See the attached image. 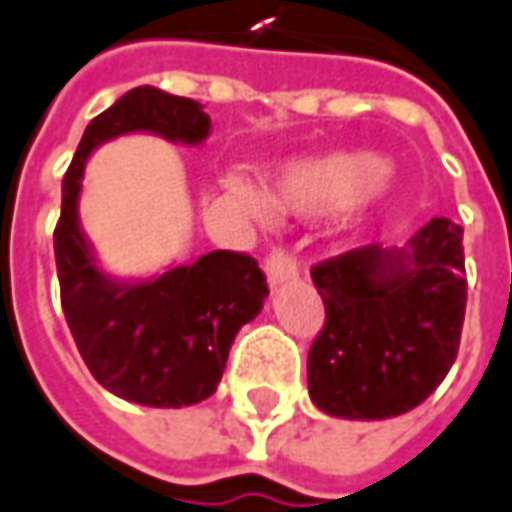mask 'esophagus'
Wrapping results in <instances>:
<instances>
[{
    "mask_svg": "<svg viewBox=\"0 0 512 512\" xmlns=\"http://www.w3.org/2000/svg\"><path fill=\"white\" fill-rule=\"evenodd\" d=\"M266 277H269V286L272 289H277V286H283V283H289V280H294L297 277V260L291 255H286L283 249H274L272 255L266 257Z\"/></svg>",
    "mask_w": 512,
    "mask_h": 512,
    "instance_id": "esophagus-1",
    "label": "esophagus"
}]
</instances>
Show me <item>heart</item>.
I'll return each mask as SVG.
<instances>
[{
	"mask_svg": "<svg viewBox=\"0 0 512 512\" xmlns=\"http://www.w3.org/2000/svg\"><path fill=\"white\" fill-rule=\"evenodd\" d=\"M223 186L249 218H269V201L252 181H246L243 175H229ZM388 192L391 172H385V161L377 152L334 150L291 161L280 169L272 186V203L280 212L314 218L331 215L351 203L354 209H362L368 203L382 201Z\"/></svg>",
	"mask_w": 512,
	"mask_h": 512,
	"instance_id": "heart-1",
	"label": "heart"
}]
</instances>
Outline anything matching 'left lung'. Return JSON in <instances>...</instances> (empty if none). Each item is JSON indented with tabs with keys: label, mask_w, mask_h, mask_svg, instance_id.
<instances>
[{
	"label": "left lung",
	"mask_w": 512,
	"mask_h": 512,
	"mask_svg": "<svg viewBox=\"0 0 512 512\" xmlns=\"http://www.w3.org/2000/svg\"><path fill=\"white\" fill-rule=\"evenodd\" d=\"M311 280L326 306L309 351V397L320 411L391 419L431 397L465 323L459 223L433 218L405 246H362L314 266Z\"/></svg>",
	"instance_id": "1"
}]
</instances>
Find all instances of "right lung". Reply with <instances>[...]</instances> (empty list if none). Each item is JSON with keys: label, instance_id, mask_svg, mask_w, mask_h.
Segmentation results:
<instances>
[{"label": "right lung", "instance_id": "right-lung-1", "mask_svg": "<svg viewBox=\"0 0 512 512\" xmlns=\"http://www.w3.org/2000/svg\"><path fill=\"white\" fill-rule=\"evenodd\" d=\"M209 130L198 101L135 87L87 124L62 181L53 249L70 334L98 385L150 408H186L215 394L235 334L269 297L266 277L249 255L209 252L152 277L118 280L101 269L81 229V181L87 158L113 138L150 133L198 147Z\"/></svg>", "mask_w": 512, "mask_h": 512}]
</instances>
